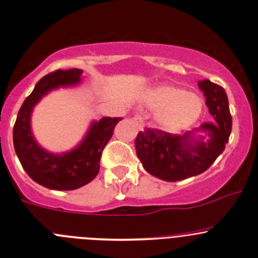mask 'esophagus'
<instances>
[{"label":"esophagus","mask_w":258,"mask_h":258,"mask_svg":"<svg viewBox=\"0 0 258 258\" xmlns=\"http://www.w3.org/2000/svg\"><path fill=\"white\" fill-rule=\"evenodd\" d=\"M133 119H134V121H137V123L139 124L140 128H143V126H144V117H143V115H141V114H135L134 118H133Z\"/></svg>","instance_id":"esophagus-1"}]
</instances>
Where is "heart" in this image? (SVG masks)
<instances>
[{"label": "heart", "mask_w": 258, "mask_h": 258, "mask_svg": "<svg viewBox=\"0 0 258 258\" xmlns=\"http://www.w3.org/2000/svg\"><path fill=\"white\" fill-rule=\"evenodd\" d=\"M149 106L161 109L159 124L163 129L178 130L190 125L201 115L203 102L197 95L172 86H160L150 92Z\"/></svg>", "instance_id": "obj_1"}]
</instances>
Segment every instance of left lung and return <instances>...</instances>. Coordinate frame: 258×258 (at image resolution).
I'll return each mask as SVG.
<instances>
[{
    "label": "left lung",
    "mask_w": 258,
    "mask_h": 258,
    "mask_svg": "<svg viewBox=\"0 0 258 258\" xmlns=\"http://www.w3.org/2000/svg\"><path fill=\"white\" fill-rule=\"evenodd\" d=\"M198 86L214 117L213 123H203L183 135L146 128L135 139L137 155L144 168L163 181H182L203 173L229 141L232 119L225 90L209 80L199 81Z\"/></svg>",
    "instance_id": "obj_1"
}]
</instances>
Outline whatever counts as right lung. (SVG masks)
I'll return each instance as SVG.
<instances>
[{"instance_id": "right-lung-1", "label": "right lung", "mask_w": 258, "mask_h": 258, "mask_svg": "<svg viewBox=\"0 0 258 258\" xmlns=\"http://www.w3.org/2000/svg\"><path fill=\"white\" fill-rule=\"evenodd\" d=\"M81 75L80 69L56 70L45 75L23 102L13 126V145L22 167L33 181L50 189L73 190L90 183L99 171L104 146L118 121L123 119L103 117L93 121L84 140L71 151L52 154L41 148L30 128L33 108L50 91L79 85Z\"/></svg>"}]
</instances>
